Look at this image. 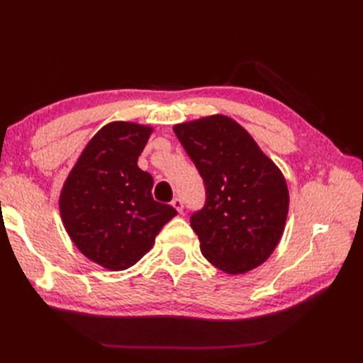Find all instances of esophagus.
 <instances>
[{
  "instance_id": "obj_1",
  "label": "esophagus",
  "mask_w": 363,
  "mask_h": 363,
  "mask_svg": "<svg viewBox=\"0 0 363 363\" xmlns=\"http://www.w3.org/2000/svg\"><path fill=\"white\" fill-rule=\"evenodd\" d=\"M172 207L175 208V211H177L179 213H182L183 212V200L182 199H179V196H177V199H174L172 200Z\"/></svg>"
}]
</instances>
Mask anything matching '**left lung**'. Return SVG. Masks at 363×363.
I'll return each instance as SVG.
<instances>
[{
	"label": "left lung",
	"instance_id": "1",
	"mask_svg": "<svg viewBox=\"0 0 363 363\" xmlns=\"http://www.w3.org/2000/svg\"><path fill=\"white\" fill-rule=\"evenodd\" d=\"M172 130L206 186V204L191 216L203 256L232 276L257 268L276 250L286 224L289 191L281 171L225 115Z\"/></svg>",
	"mask_w": 363,
	"mask_h": 363
}]
</instances>
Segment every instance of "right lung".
Wrapping results in <instances>:
<instances>
[{"mask_svg":"<svg viewBox=\"0 0 363 363\" xmlns=\"http://www.w3.org/2000/svg\"><path fill=\"white\" fill-rule=\"evenodd\" d=\"M152 127L127 121L106 124L87 142L63 183L60 216L72 242L106 269L133 267L177 215L155 201L151 174L138 167Z\"/></svg>","mask_w":363,"mask_h":363,"instance_id":"add662e5","label":"right lung"}]
</instances>
